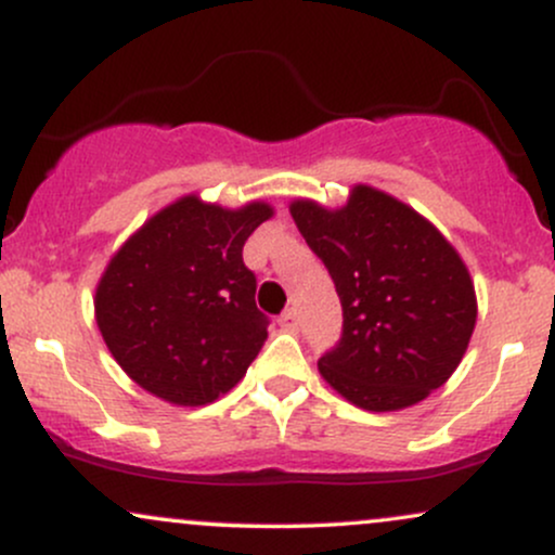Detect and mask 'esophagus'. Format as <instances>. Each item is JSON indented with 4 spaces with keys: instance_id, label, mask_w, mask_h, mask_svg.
I'll return each instance as SVG.
<instances>
[{
    "instance_id": "34e87169",
    "label": "esophagus",
    "mask_w": 555,
    "mask_h": 555,
    "mask_svg": "<svg viewBox=\"0 0 555 555\" xmlns=\"http://www.w3.org/2000/svg\"><path fill=\"white\" fill-rule=\"evenodd\" d=\"M297 323H299V315H297V310H295V308L284 310V313L279 315V326H282L284 331H295V328H297Z\"/></svg>"
}]
</instances>
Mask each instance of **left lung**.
<instances>
[{"label":"left lung","instance_id":"obj_1","mask_svg":"<svg viewBox=\"0 0 555 555\" xmlns=\"http://www.w3.org/2000/svg\"><path fill=\"white\" fill-rule=\"evenodd\" d=\"M289 214L341 299V339L318 360L323 380L367 412L404 410L443 386L477 321L454 245L371 184H354L341 208L297 197Z\"/></svg>","mask_w":555,"mask_h":555}]
</instances>
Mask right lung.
Here are the masks:
<instances>
[{
    "label": "right lung",
    "instance_id": "1",
    "mask_svg": "<svg viewBox=\"0 0 555 555\" xmlns=\"http://www.w3.org/2000/svg\"><path fill=\"white\" fill-rule=\"evenodd\" d=\"M271 216L263 201L224 208L182 195L114 253L95 286V326L140 388L201 406L240 384L269 336L242 247Z\"/></svg>",
    "mask_w": 555,
    "mask_h": 555
}]
</instances>
